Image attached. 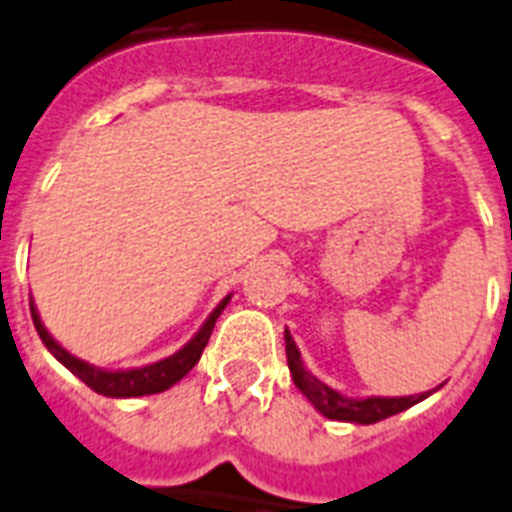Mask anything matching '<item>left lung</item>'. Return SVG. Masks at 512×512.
<instances>
[{"mask_svg":"<svg viewBox=\"0 0 512 512\" xmlns=\"http://www.w3.org/2000/svg\"><path fill=\"white\" fill-rule=\"evenodd\" d=\"M284 342H287V364L292 372V380L300 388L308 401L319 409L324 417L340 422H358V425H372V422L388 420L393 414L404 412L409 406L420 404L422 398H428L430 393H420V396H369V398H348L337 393L335 388H329L327 382H321L316 374L305 369L303 358H300V348L295 345L289 329H284Z\"/></svg>","mask_w":512,"mask_h":512,"instance_id":"left-lung-1","label":"left lung"}]
</instances>
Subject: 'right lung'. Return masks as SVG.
Returning <instances> with one entry per match:
<instances>
[{"mask_svg":"<svg viewBox=\"0 0 512 512\" xmlns=\"http://www.w3.org/2000/svg\"><path fill=\"white\" fill-rule=\"evenodd\" d=\"M231 295L223 297L220 305H217L215 311L209 313V319L201 324V329L191 340L185 342L183 348L172 353V356L162 358V361H156V364H146L138 366V369H100V366H92L82 358L71 356L58 340H52V335L44 329L42 319H39V313H36L34 303H31V319H34V327L42 337V342L47 345L52 356L58 358L60 364L66 366L68 372H74L84 385H90L95 393L108 398H135V396H151V393H162V390L172 388L175 382H180L185 374L191 372L193 366L199 364L201 350L207 348L209 335H212V329H215L217 316L223 313V308L228 305Z\"/></svg>","mask_w":512,"mask_h":512,"instance_id":"1","label":"right lung"}]
</instances>
